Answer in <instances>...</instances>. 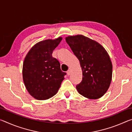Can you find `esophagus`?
Instances as JSON below:
<instances>
[{
	"mask_svg": "<svg viewBox=\"0 0 132 132\" xmlns=\"http://www.w3.org/2000/svg\"><path fill=\"white\" fill-rule=\"evenodd\" d=\"M70 73H71L70 70H68V71H67V75H68V76H69V75H70Z\"/></svg>",
	"mask_w": 132,
	"mask_h": 132,
	"instance_id": "34e87169",
	"label": "esophagus"
}]
</instances>
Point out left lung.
I'll use <instances>...</instances> for the list:
<instances>
[{
    "label": "left lung",
    "mask_w": 132,
    "mask_h": 132,
    "mask_svg": "<svg viewBox=\"0 0 132 132\" xmlns=\"http://www.w3.org/2000/svg\"><path fill=\"white\" fill-rule=\"evenodd\" d=\"M81 68L82 81L76 86L78 92L88 99L102 97L110 86L112 64L105 48L98 42L82 35L65 38Z\"/></svg>",
    "instance_id": "8db88e82"
}]
</instances>
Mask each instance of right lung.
Masks as SVG:
<instances>
[{
	"label": "right lung",
	"instance_id": "obj_1",
	"mask_svg": "<svg viewBox=\"0 0 132 132\" xmlns=\"http://www.w3.org/2000/svg\"><path fill=\"white\" fill-rule=\"evenodd\" d=\"M62 39H45L35 44L26 56L23 65V79L29 94L38 100H46L57 93L66 73L61 69L53 51Z\"/></svg>",
	"mask_w": 132,
	"mask_h": 132
}]
</instances>
